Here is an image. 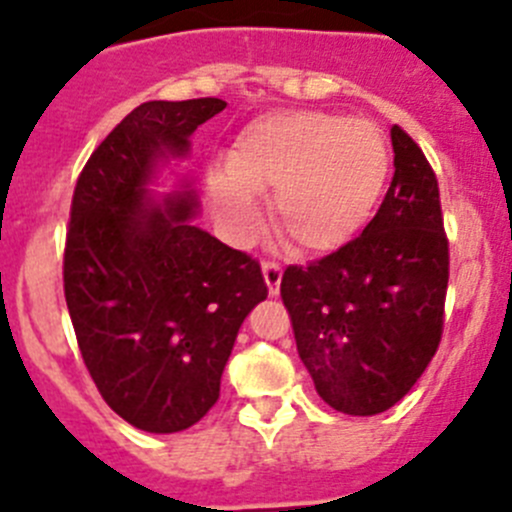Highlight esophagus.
<instances>
[{"label":"esophagus","instance_id":"34e87169","mask_svg":"<svg viewBox=\"0 0 512 512\" xmlns=\"http://www.w3.org/2000/svg\"><path fill=\"white\" fill-rule=\"evenodd\" d=\"M262 278H265L270 296H278L280 280H283V270H280V265H275V262H265V265H262Z\"/></svg>","mask_w":512,"mask_h":512}]
</instances>
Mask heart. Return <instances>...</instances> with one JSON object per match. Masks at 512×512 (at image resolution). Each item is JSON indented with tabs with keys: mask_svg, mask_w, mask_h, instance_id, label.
<instances>
[{
	"mask_svg": "<svg viewBox=\"0 0 512 512\" xmlns=\"http://www.w3.org/2000/svg\"><path fill=\"white\" fill-rule=\"evenodd\" d=\"M390 170L385 137L367 119L326 112H273L252 119L211 170L206 193L216 219L245 239L260 222L255 196L301 252L339 250L362 229Z\"/></svg>",
	"mask_w": 512,
	"mask_h": 512,
	"instance_id": "1",
	"label": "heart"
}]
</instances>
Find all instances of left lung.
Wrapping results in <instances>:
<instances>
[{
  "label": "left lung",
  "instance_id": "left-lung-1",
  "mask_svg": "<svg viewBox=\"0 0 512 512\" xmlns=\"http://www.w3.org/2000/svg\"><path fill=\"white\" fill-rule=\"evenodd\" d=\"M390 140L395 173L375 219L319 262L290 265L280 283L313 388L347 416L393 408L428 367L444 326L439 183L398 124Z\"/></svg>",
  "mask_w": 512,
  "mask_h": 512
}]
</instances>
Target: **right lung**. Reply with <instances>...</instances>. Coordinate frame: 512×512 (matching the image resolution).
<instances>
[{"label":"right lung","instance_id":"add662e5","mask_svg":"<svg viewBox=\"0 0 512 512\" xmlns=\"http://www.w3.org/2000/svg\"><path fill=\"white\" fill-rule=\"evenodd\" d=\"M222 99L145 101L78 178L63 257L78 349L101 398L147 434L199 423L247 313L267 298L260 265L196 224L191 135Z\"/></svg>","mask_w":512,"mask_h":512}]
</instances>
